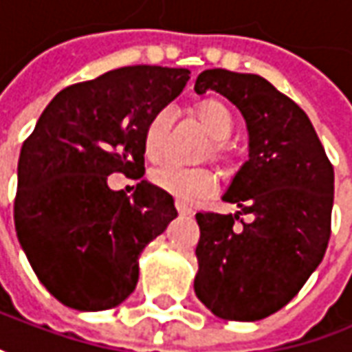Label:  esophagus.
Segmentation results:
<instances>
[{
  "label": "esophagus",
  "mask_w": 352,
  "mask_h": 352,
  "mask_svg": "<svg viewBox=\"0 0 352 352\" xmlns=\"http://www.w3.org/2000/svg\"><path fill=\"white\" fill-rule=\"evenodd\" d=\"M176 210H178L180 216H190V214H192V208H188V206H184V204L180 202H176Z\"/></svg>",
  "instance_id": "esophagus-1"
}]
</instances>
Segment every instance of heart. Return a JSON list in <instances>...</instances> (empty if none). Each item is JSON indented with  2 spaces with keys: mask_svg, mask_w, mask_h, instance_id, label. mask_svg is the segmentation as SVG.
<instances>
[{
  "mask_svg": "<svg viewBox=\"0 0 352 352\" xmlns=\"http://www.w3.org/2000/svg\"><path fill=\"white\" fill-rule=\"evenodd\" d=\"M174 116L176 115H174L172 107H162L148 120L146 131H144V150L150 158L162 156ZM196 118L206 134L212 138V146H210L212 156L221 160L226 156L223 142L230 138V134L234 131V118H232L230 109L220 100H204L196 109ZM150 182L158 190L170 194L176 202L180 204H194L206 200L218 188L216 176L208 168H182L174 166V164L152 168Z\"/></svg>",
  "mask_w": 352,
  "mask_h": 352,
  "instance_id": "1",
  "label": "heart"
}]
</instances>
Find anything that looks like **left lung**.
<instances>
[{
	"label": "left lung",
	"instance_id": "left-lung-1",
	"mask_svg": "<svg viewBox=\"0 0 352 352\" xmlns=\"http://www.w3.org/2000/svg\"><path fill=\"white\" fill-rule=\"evenodd\" d=\"M194 91L234 102L250 134V158L223 194L239 212L196 214L194 291L220 319L259 321L285 307L321 263L335 172L309 116L270 80L208 69ZM245 213L250 222L241 220Z\"/></svg>",
	"mask_w": 352,
	"mask_h": 352
}]
</instances>
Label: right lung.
<instances>
[{"label": "right lung", "mask_w": 352, "mask_h": 352, "mask_svg": "<svg viewBox=\"0 0 352 352\" xmlns=\"http://www.w3.org/2000/svg\"><path fill=\"white\" fill-rule=\"evenodd\" d=\"M188 69L134 65L63 89L29 134L17 164L13 220L35 275L77 311L116 307L138 281V255L178 216L146 180L126 196L120 172L144 176V131L182 93Z\"/></svg>", "instance_id": "1"}]
</instances>
